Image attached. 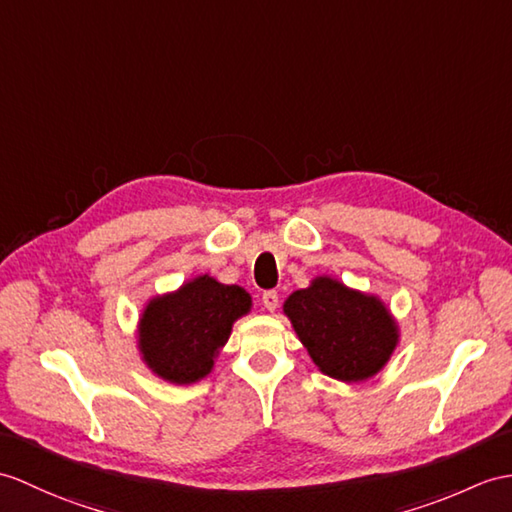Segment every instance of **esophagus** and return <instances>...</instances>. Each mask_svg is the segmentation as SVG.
Segmentation results:
<instances>
[{"label":"esophagus","instance_id":"34e87169","mask_svg":"<svg viewBox=\"0 0 512 512\" xmlns=\"http://www.w3.org/2000/svg\"><path fill=\"white\" fill-rule=\"evenodd\" d=\"M261 303H264L268 312H275L279 307V294L275 290H268V292L261 294Z\"/></svg>","mask_w":512,"mask_h":512}]
</instances>
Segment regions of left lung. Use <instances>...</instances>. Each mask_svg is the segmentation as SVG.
I'll return each instance as SVG.
<instances>
[{"label": "left lung", "mask_w": 512, "mask_h": 512, "mask_svg": "<svg viewBox=\"0 0 512 512\" xmlns=\"http://www.w3.org/2000/svg\"><path fill=\"white\" fill-rule=\"evenodd\" d=\"M283 312L320 371L342 382L375 375L397 344V325L382 301L329 277L290 294Z\"/></svg>", "instance_id": "1"}]
</instances>
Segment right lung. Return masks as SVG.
I'll return each mask as SVG.
<instances>
[{
	"label": "right lung",
	"instance_id": "add662e5",
	"mask_svg": "<svg viewBox=\"0 0 512 512\" xmlns=\"http://www.w3.org/2000/svg\"><path fill=\"white\" fill-rule=\"evenodd\" d=\"M248 310L251 296L246 290L207 275L150 301L139 325V347L146 364L168 382H198L211 371L235 320Z\"/></svg>",
	"mask_w": 512,
	"mask_h": 512
}]
</instances>
